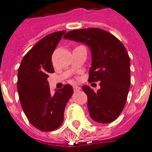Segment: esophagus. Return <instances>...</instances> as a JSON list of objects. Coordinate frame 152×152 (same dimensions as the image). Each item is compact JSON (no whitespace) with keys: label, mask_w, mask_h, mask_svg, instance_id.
Instances as JSON below:
<instances>
[{"label":"esophagus","mask_w":152,"mask_h":152,"mask_svg":"<svg viewBox=\"0 0 152 152\" xmlns=\"http://www.w3.org/2000/svg\"><path fill=\"white\" fill-rule=\"evenodd\" d=\"M73 89H74L75 92H76V91H79V90L81 89V88H80L79 86H77V85H75V86L73 87Z\"/></svg>","instance_id":"1"}]
</instances>
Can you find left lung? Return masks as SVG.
<instances>
[{
  "mask_svg": "<svg viewBox=\"0 0 152 152\" xmlns=\"http://www.w3.org/2000/svg\"><path fill=\"white\" fill-rule=\"evenodd\" d=\"M64 37L90 48L93 60L88 81L100 82V88L95 92L87 85L83 87L89 114L97 122H113L125 106L130 88V58L124 45L99 28L70 30Z\"/></svg>",
  "mask_w": 152,
  "mask_h": 152,
  "instance_id": "8db88e82",
  "label": "left lung"
}]
</instances>
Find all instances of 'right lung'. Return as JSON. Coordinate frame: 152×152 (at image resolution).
Instances as JSON below:
<instances>
[{"label":"right lung","instance_id":"obj_1","mask_svg":"<svg viewBox=\"0 0 152 152\" xmlns=\"http://www.w3.org/2000/svg\"><path fill=\"white\" fill-rule=\"evenodd\" d=\"M64 33H51L39 41L23 57L18 71L17 88L23 112L43 132L61 126L65 105L73 94L72 87L66 84L53 95L48 82L50 73L54 72L52 54Z\"/></svg>","mask_w":152,"mask_h":152}]
</instances>
